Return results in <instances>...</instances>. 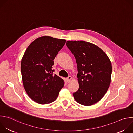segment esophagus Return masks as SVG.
I'll return each instance as SVG.
<instances>
[{
	"label": "esophagus",
	"instance_id": "34e87169",
	"mask_svg": "<svg viewBox=\"0 0 133 133\" xmlns=\"http://www.w3.org/2000/svg\"><path fill=\"white\" fill-rule=\"evenodd\" d=\"M71 80V77L70 76H68V77L66 78V81H67V82L68 83Z\"/></svg>",
	"mask_w": 133,
	"mask_h": 133
}]
</instances>
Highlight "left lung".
I'll return each instance as SVG.
<instances>
[{
  "label": "left lung",
  "mask_w": 133,
  "mask_h": 133,
  "mask_svg": "<svg viewBox=\"0 0 133 133\" xmlns=\"http://www.w3.org/2000/svg\"><path fill=\"white\" fill-rule=\"evenodd\" d=\"M66 45L77 64L79 89L74 99L84 106L99 102L109 87L112 67L105 52L96 45L83 41H68Z\"/></svg>",
  "instance_id": "8db88e82"
}]
</instances>
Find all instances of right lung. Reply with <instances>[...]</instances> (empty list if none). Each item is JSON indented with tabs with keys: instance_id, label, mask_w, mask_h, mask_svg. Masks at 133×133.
<instances>
[{
	"instance_id": "add662e5",
	"label": "right lung",
	"mask_w": 133,
	"mask_h": 133,
	"mask_svg": "<svg viewBox=\"0 0 133 133\" xmlns=\"http://www.w3.org/2000/svg\"><path fill=\"white\" fill-rule=\"evenodd\" d=\"M66 40L43 36L34 41L27 48L21 61L24 88L35 102L46 104L57 98L64 81L53 74L54 59Z\"/></svg>"
}]
</instances>
